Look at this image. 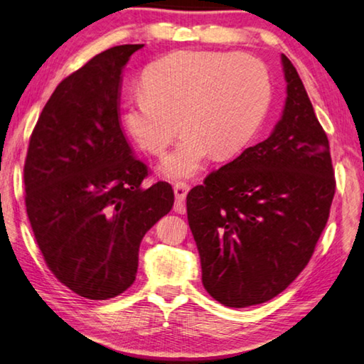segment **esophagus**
Returning a JSON list of instances; mask_svg holds the SVG:
<instances>
[{
    "mask_svg": "<svg viewBox=\"0 0 364 364\" xmlns=\"http://www.w3.org/2000/svg\"><path fill=\"white\" fill-rule=\"evenodd\" d=\"M190 186L186 182H177L174 183V195H176V201L177 205H182L186 201V196L188 193Z\"/></svg>",
    "mask_w": 364,
    "mask_h": 364,
    "instance_id": "1",
    "label": "esophagus"
}]
</instances>
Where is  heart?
Instances as JSON below:
<instances>
[{"label": "heart", "instance_id": "heart-1", "mask_svg": "<svg viewBox=\"0 0 364 364\" xmlns=\"http://www.w3.org/2000/svg\"><path fill=\"white\" fill-rule=\"evenodd\" d=\"M143 87L126 103L127 126L143 150L161 154L178 122L187 130L161 166L171 178L195 176L210 153L228 158L242 150L264 119L272 92L258 58L192 50L148 65Z\"/></svg>", "mask_w": 364, "mask_h": 364}]
</instances>
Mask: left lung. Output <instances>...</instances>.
<instances>
[{"label": "left lung", "mask_w": 364, "mask_h": 364, "mask_svg": "<svg viewBox=\"0 0 364 364\" xmlns=\"http://www.w3.org/2000/svg\"><path fill=\"white\" fill-rule=\"evenodd\" d=\"M287 100L269 139L187 195L201 281L230 308L264 303L305 269L336 193L329 140L299 73L282 55Z\"/></svg>", "instance_id": "left-lung-1"}]
</instances>
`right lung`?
<instances>
[{
	"mask_svg": "<svg viewBox=\"0 0 364 364\" xmlns=\"http://www.w3.org/2000/svg\"><path fill=\"white\" fill-rule=\"evenodd\" d=\"M143 45L93 56L46 101L28 141L26 208L46 266L74 294L108 300L134 284L143 235L174 205L119 122L121 74Z\"/></svg>",
	"mask_w": 364,
	"mask_h": 364,
	"instance_id": "1",
	"label": "right lung"
}]
</instances>
